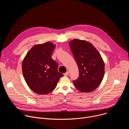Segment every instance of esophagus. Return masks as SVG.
<instances>
[{"instance_id":"1","label":"esophagus","mask_w":129,"mask_h":129,"mask_svg":"<svg viewBox=\"0 0 129 129\" xmlns=\"http://www.w3.org/2000/svg\"><path fill=\"white\" fill-rule=\"evenodd\" d=\"M68 75H69V72L68 71H67L66 72L64 73V76H68Z\"/></svg>"}]
</instances>
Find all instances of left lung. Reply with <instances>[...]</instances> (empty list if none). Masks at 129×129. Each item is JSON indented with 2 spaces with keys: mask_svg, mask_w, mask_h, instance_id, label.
Instances as JSON below:
<instances>
[{
  "mask_svg": "<svg viewBox=\"0 0 129 129\" xmlns=\"http://www.w3.org/2000/svg\"><path fill=\"white\" fill-rule=\"evenodd\" d=\"M77 63L79 77L73 81L75 87L83 92H90L101 83L105 72V64L99 51L90 43L79 39L69 42Z\"/></svg>",
  "mask_w": 129,
  "mask_h": 129,
  "instance_id": "left-lung-1",
  "label": "left lung"
}]
</instances>
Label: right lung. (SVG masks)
Segmentation results:
<instances>
[{
	"label": "right lung",
	"mask_w": 129,
	"mask_h": 129,
	"mask_svg": "<svg viewBox=\"0 0 129 129\" xmlns=\"http://www.w3.org/2000/svg\"><path fill=\"white\" fill-rule=\"evenodd\" d=\"M54 47L55 45L49 42L35 45L23 61L22 69L25 82L37 94L51 92L63 76L58 71V63L51 58Z\"/></svg>",
	"instance_id": "1"
}]
</instances>
